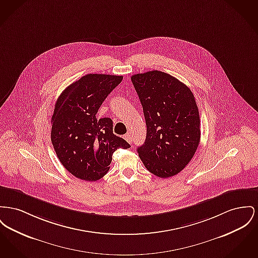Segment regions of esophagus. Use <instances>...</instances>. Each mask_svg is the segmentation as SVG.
<instances>
[{
	"mask_svg": "<svg viewBox=\"0 0 258 258\" xmlns=\"http://www.w3.org/2000/svg\"><path fill=\"white\" fill-rule=\"evenodd\" d=\"M124 139H125L130 144H132V136H131L130 134H126V135L124 136Z\"/></svg>",
	"mask_w": 258,
	"mask_h": 258,
	"instance_id": "obj_1",
	"label": "esophagus"
}]
</instances>
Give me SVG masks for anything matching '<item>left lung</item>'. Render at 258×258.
I'll return each mask as SVG.
<instances>
[{"mask_svg": "<svg viewBox=\"0 0 258 258\" xmlns=\"http://www.w3.org/2000/svg\"><path fill=\"white\" fill-rule=\"evenodd\" d=\"M143 108L146 139L137 147L145 167L167 178L194 157L201 138L200 116L191 90L176 78L158 71L132 76Z\"/></svg>", "mask_w": 258, "mask_h": 258, "instance_id": "1", "label": "left lung"}]
</instances>
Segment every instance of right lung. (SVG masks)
I'll list each match as a JSON object with an SVG mask.
<instances>
[{
    "instance_id": "add662e5",
    "label": "right lung",
    "mask_w": 258,
    "mask_h": 258,
    "mask_svg": "<svg viewBox=\"0 0 258 258\" xmlns=\"http://www.w3.org/2000/svg\"><path fill=\"white\" fill-rule=\"evenodd\" d=\"M122 76L88 74L62 91L51 117V142L61 164L77 178L96 181L109 170L112 155L131 145L113 134L110 118L98 109Z\"/></svg>"
}]
</instances>
